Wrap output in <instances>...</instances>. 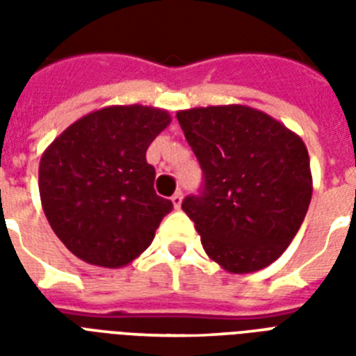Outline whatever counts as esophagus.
<instances>
[{
  "mask_svg": "<svg viewBox=\"0 0 356 356\" xmlns=\"http://www.w3.org/2000/svg\"><path fill=\"white\" fill-rule=\"evenodd\" d=\"M172 203L175 209H181V203H183V192H181V190H177V192L172 195Z\"/></svg>",
  "mask_w": 356,
  "mask_h": 356,
  "instance_id": "1",
  "label": "esophagus"
}]
</instances>
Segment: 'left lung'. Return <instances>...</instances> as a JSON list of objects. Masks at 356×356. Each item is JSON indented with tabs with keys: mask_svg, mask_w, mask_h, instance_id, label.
Segmentation results:
<instances>
[{
	"mask_svg": "<svg viewBox=\"0 0 356 356\" xmlns=\"http://www.w3.org/2000/svg\"><path fill=\"white\" fill-rule=\"evenodd\" d=\"M203 170L200 194L183 211L207 254L231 273H249L284 253L312 197L303 140L268 114L243 105L177 113Z\"/></svg>",
	"mask_w": 356,
	"mask_h": 356,
	"instance_id": "8db88e82",
	"label": "left lung"
}]
</instances>
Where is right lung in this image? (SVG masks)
<instances>
[{"label":"right lung","mask_w":356,"mask_h":356,"mask_svg":"<svg viewBox=\"0 0 356 356\" xmlns=\"http://www.w3.org/2000/svg\"><path fill=\"white\" fill-rule=\"evenodd\" d=\"M170 122L161 108H102L72 123L42 155V207L75 257L120 268L149 248L173 205L156 195L145 151Z\"/></svg>","instance_id":"add662e5"}]
</instances>
